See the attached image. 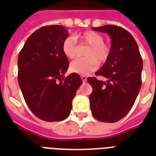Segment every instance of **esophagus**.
I'll return each instance as SVG.
<instances>
[{
  "mask_svg": "<svg viewBox=\"0 0 156 156\" xmlns=\"http://www.w3.org/2000/svg\"><path fill=\"white\" fill-rule=\"evenodd\" d=\"M81 78H82V80H83V83H86V82H87V77H86V76H84V75H82Z\"/></svg>",
  "mask_w": 156,
  "mask_h": 156,
  "instance_id": "1",
  "label": "esophagus"
}]
</instances>
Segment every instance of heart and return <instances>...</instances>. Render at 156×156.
Returning <instances> with one entry per match:
<instances>
[{
    "label": "heart",
    "mask_w": 156,
    "mask_h": 156,
    "mask_svg": "<svg viewBox=\"0 0 156 156\" xmlns=\"http://www.w3.org/2000/svg\"><path fill=\"white\" fill-rule=\"evenodd\" d=\"M77 41L80 44H87L89 48L85 53L87 58H78L70 64V70L78 74L86 75L93 72L99 64L104 63L109 58L111 47L104 42V37L93 30L85 31L74 37L69 36L63 42V54L69 58H74L78 51Z\"/></svg>",
    "instance_id": "b5f03b06"
}]
</instances>
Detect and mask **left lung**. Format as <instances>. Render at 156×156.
<instances>
[{
	"mask_svg": "<svg viewBox=\"0 0 156 156\" xmlns=\"http://www.w3.org/2000/svg\"><path fill=\"white\" fill-rule=\"evenodd\" d=\"M112 38L109 58L95 73L107 81L87 78L93 87L90 107L96 119L116 122L130 112L141 87L143 62L136 40L127 30L112 25L93 27Z\"/></svg>",
	"mask_w": 156,
	"mask_h": 156,
	"instance_id": "1",
	"label": "left lung"
}]
</instances>
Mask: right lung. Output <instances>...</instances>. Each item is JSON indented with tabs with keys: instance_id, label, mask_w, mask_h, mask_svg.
Returning a JSON list of instances; mask_svg holds the SVG:
<instances>
[{
	"instance_id": "obj_1",
	"label": "right lung",
	"mask_w": 156,
	"mask_h": 156,
	"mask_svg": "<svg viewBox=\"0 0 156 156\" xmlns=\"http://www.w3.org/2000/svg\"><path fill=\"white\" fill-rule=\"evenodd\" d=\"M69 36L63 25L38 29L25 41L18 56V83L26 104L45 122L66 119L72 101L83 83L80 76L69 69L63 42Z\"/></svg>"
}]
</instances>
